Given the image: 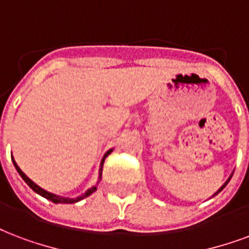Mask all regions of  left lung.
I'll return each instance as SVG.
<instances>
[{"instance_id":"left-lung-1","label":"left lung","mask_w":249,"mask_h":249,"mask_svg":"<svg viewBox=\"0 0 249 249\" xmlns=\"http://www.w3.org/2000/svg\"><path fill=\"white\" fill-rule=\"evenodd\" d=\"M231 176H232V174H231V175H230V178H229V179H227V180H226V183H225V184H223V185H222V187H221V188H219V189H218V191H217V192H215V193H214V195H213V196H212V197H214V196H217V195H218V193H219V192H221V191H222V189H223V188H225V187H226V185H227V183H229V181H230V179H231Z\"/></svg>"}]
</instances>
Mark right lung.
<instances>
[{
    "label": "right lung",
    "mask_w": 249,
    "mask_h": 249,
    "mask_svg": "<svg viewBox=\"0 0 249 249\" xmlns=\"http://www.w3.org/2000/svg\"><path fill=\"white\" fill-rule=\"evenodd\" d=\"M112 151H113V149H109L106 153V154L103 155V158H102V160H100V167H99V178H98V181H96V184H95L94 187H91L87 189L86 192L82 193V195H79L78 197H75V198H70V197H64V196H58V195H54V193H51L48 192V191H45V189H43L41 187H39L37 184L34 183L30 178H28L26 174H24L23 171L19 168V166L17 164V162L14 160V158H13V155H11V160H13V163H14V167L15 170L18 171V174L20 175V178L27 183V185L30 188H31L32 191L35 193H37V195H40L41 197H44V198H47V200L52 201V202H54V204H75V202H78V201L83 200V198H86V197H89L90 195H92V193L96 191V185L99 184V181L102 180V171H103V163H104V159L107 158L108 155L111 154Z\"/></svg>",
    "instance_id": "right-lung-1"
}]
</instances>
